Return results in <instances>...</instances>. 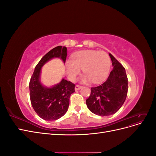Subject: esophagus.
<instances>
[{
  "instance_id": "1",
  "label": "esophagus",
  "mask_w": 156,
  "mask_h": 156,
  "mask_svg": "<svg viewBox=\"0 0 156 156\" xmlns=\"http://www.w3.org/2000/svg\"><path fill=\"white\" fill-rule=\"evenodd\" d=\"M81 88H82L81 86H80V85H78V84H77V85L75 86V90H80Z\"/></svg>"
}]
</instances>
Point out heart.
Returning <instances> with one entry per match:
<instances>
[{
  "instance_id": "b5f03b06",
  "label": "heart",
  "mask_w": 156,
  "mask_h": 156,
  "mask_svg": "<svg viewBox=\"0 0 156 156\" xmlns=\"http://www.w3.org/2000/svg\"><path fill=\"white\" fill-rule=\"evenodd\" d=\"M66 71L69 79L74 80L83 69L85 74L83 81L93 83L102 81L109 72L111 58L103 51L85 50L74 54L66 62Z\"/></svg>"
}]
</instances>
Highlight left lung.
Segmentation results:
<instances>
[{"mask_svg":"<svg viewBox=\"0 0 156 156\" xmlns=\"http://www.w3.org/2000/svg\"><path fill=\"white\" fill-rule=\"evenodd\" d=\"M113 69L101 85L91 88L86 100L88 109L99 116H109L119 111L126 100L128 80L125 68L111 53Z\"/></svg>","mask_w":156,"mask_h":156,"instance_id":"obj_1","label":"left lung"}]
</instances>
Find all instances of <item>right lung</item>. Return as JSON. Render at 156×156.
I'll return each mask as SVG.
<instances>
[{"label":"right lung","instance_id":"add662e5","mask_svg":"<svg viewBox=\"0 0 156 156\" xmlns=\"http://www.w3.org/2000/svg\"><path fill=\"white\" fill-rule=\"evenodd\" d=\"M67 48L57 46L45 55L36 65L29 83L30 98L35 112L42 119L56 120L67 112L69 104V97L75 92V85L62 79L58 84L48 88L41 84L40 77L41 67L53 58H60L65 63Z\"/></svg>","mask_w":156,"mask_h":156}]
</instances>
